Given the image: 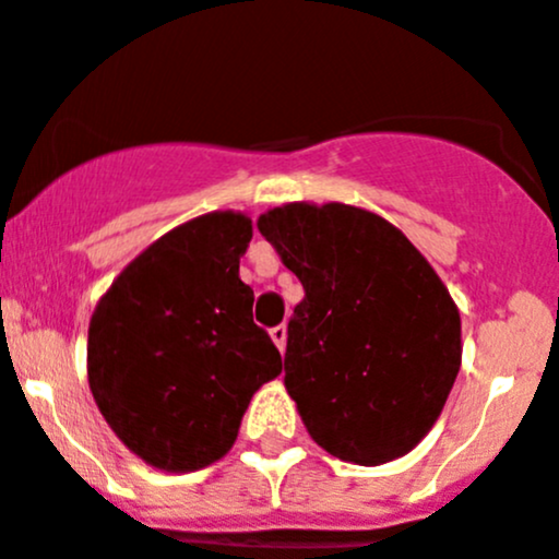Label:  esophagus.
<instances>
[{
  "label": "esophagus",
  "instance_id": "esophagus-1",
  "mask_svg": "<svg viewBox=\"0 0 559 559\" xmlns=\"http://www.w3.org/2000/svg\"><path fill=\"white\" fill-rule=\"evenodd\" d=\"M270 338L275 341V346H278L281 352L286 349V324H278V328L270 330Z\"/></svg>",
  "mask_w": 559,
  "mask_h": 559
}]
</instances>
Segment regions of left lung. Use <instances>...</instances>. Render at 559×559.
Here are the masks:
<instances>
[{"label": "left lung", "instance_id": "1", "mask_svg": "<svg viewBox=\"0 0 559 559\" xmlns=\"http://www.w3.org/2000/svg\"><path fill=\"white\" fill-rule=\"evenodd\" d=\"M257 226L306 289L286 328L284 384L311 440L360 467L406 456L462 368L448 286L371 210L289 202Z\"/></svg>", "mask_w": 559, "mask_h": 559}]
</instances>
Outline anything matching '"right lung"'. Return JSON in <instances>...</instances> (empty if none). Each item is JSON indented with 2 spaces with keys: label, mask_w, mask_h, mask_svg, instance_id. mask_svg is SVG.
<instances>
[{
  "label": "right lung",
  "mask_w": 559,
  "mask_h": 559,
  "mask_svg": "<svg viewBox=\"0 0 559 559\" xmlns=\"http://www.w3.org/2000/svg\"><path fill=\"white\" fill-rule=\"evenodd\" d=\"M251 218L215 210L144 248L97 300L86 341L95 404L130 453L193 473L231 451L253 393L281 373L240 281Z\"/></svg>",
  "instance_id": "add662e5"
}]
</instances>
